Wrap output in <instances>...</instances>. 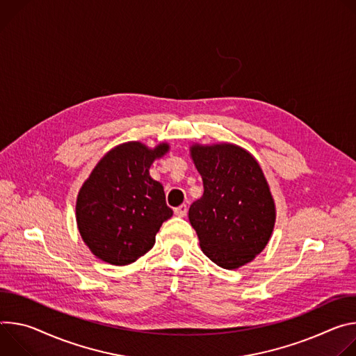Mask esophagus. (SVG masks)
Returning <instances> with one entry per match:
<instances>
[{"mask_svg":"<svg viewBox=\"0 0 356 356\" xmlns=\"http://www.w3.org/2000/svg\"><path fill=\"white\" fill-rule=\"evenodd\" d=\"M186 212H188L186 205H181V207H178V208H175V209H174V213H175L178 218H184V216H186Z\"/></svg>","mask_w":356,"mask_h":356,"instance_id":"esophagus-1","label":"esophagus"}]
</instances>
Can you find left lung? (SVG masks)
<instances>
[{
    "mask_svg": "<svg viewBox=\"0 0 356 356\" xmlns=\"http://www.w3.org/2000/svg\"><path fill=\"white\" fill-rule=\"evenodd\" d=\"M189 154L204 182V195L188 213L200 246L219 267L239 268L273 234L275 204L264 172L248 149L232 143H195Z\"/></svg>",
    "mask_w": 356,
    "mask_h": 356,
    "instance_id": "obj_1",
    "label": "left lung"
}]
</instances>
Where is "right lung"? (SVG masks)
Returning <instances> with one entry per match:
<instances>
[{
    "instance_id": "1",
    "label": "right lung",
    "mask_w": 356,
    "mask_h": 356,
    "mask_svg": "<svg viewBox=\"0 0 356 356\" xmlns=\"http://www.w3.org/2000/svg\"><path fill=\"white\" fill-rule=\"evenodd\" d=\"M170 151L127 141L107 151L76 198V223L90 252L100 260L127 266L149 252L163 222L172 216L164 186L149 167Z\"/></svg>"
}]
</instances>
